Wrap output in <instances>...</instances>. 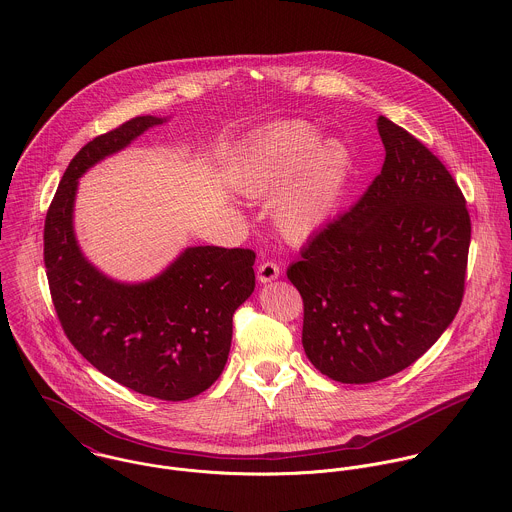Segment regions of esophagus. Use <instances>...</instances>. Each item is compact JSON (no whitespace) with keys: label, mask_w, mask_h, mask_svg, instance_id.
Masks as SVG:
<instances>
[{"label":"esophagus","mask_w":512,"mask_h":512,"mask_svg":"<svg viewBox=\"0 0 512 512\" xmlns=\"http://www.w3.org/2000/svg\"><path fill=\"white\" fill-rule=\"evenodd\" d=\"M279 275H281V269H279V265L273 263V261H265V263H261V265L257 267V279H259V283H271V281L279 279Z\"/></svg>","instance_id":"esophagus-1"}]
</instances>
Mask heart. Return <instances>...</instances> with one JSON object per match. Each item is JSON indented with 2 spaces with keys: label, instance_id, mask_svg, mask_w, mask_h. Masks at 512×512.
<instances>
[{
  "label": "heart",
  "instance_id": "b5f03b06",
  "mask_svg": "<svg viewBox=\"0 0 512 512\" xmlns=\"http://www.w3.org/2000/svg\"><path fill=\"white\" fill-rule=\"evenodd\" d=\"M354 174V154L340 138L293 120L271 128L249 150L241 192L251 200H271L279 231L303 241L320 231L340 209Z\"/></svg>",
  "mask_w": 512,
  "mask_h": 512
}]
</instances>
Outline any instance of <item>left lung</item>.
<instances>
[{"label": "left lung", "mask_w": 512, "mask_h": 512, "mask_svg": "<svg viewBox=\"0 0 512 512\" xmlns=\"http://www.w3.org/2000/svg\"><path fill=\"white\" fill-rule=\"evenodd\" d=\"M382 172L287 269L305 305L303 346L324 376L370 384L411 366L463 301L471 219L447 172L408 130L378 118Z\"/></svg>", "instance_id": "1"}]
</instances>
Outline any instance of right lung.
<instances>
[{
  "instance_id": "right-lung-1",
  "label": "right lung",
  "mask_w": 512,
  "mask_h": 512,
  "mask_svg": "<svg viewBox=\"0 0 512 512\" xmlns=\"http://www.w3.org/2000/svg\"><path fill=\"white\" fill-rule=\"evenodd\" d=\"M166 122L136 116L97 136L71 160L45 217V267L53 305L71 344L110 380L166 402L190 400L223 372L233 312L255 289V253L200 245L160 275L114 281L81 251L73 213L79 178Z\"/></svg>"
}]
</instances>
